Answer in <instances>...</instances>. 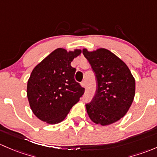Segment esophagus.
I'll return each instance as SVG.
<instances>
[{
	"label": "esophagus",
	"mask_w": 157,
	"mask_h": 157,
	"mask_svg": "<svg viewBox=\"0 0 157 157\" xmlns=\"http://www.w3.org/2000/svg\"><path fill=\"white\" fill-rule=\"evenodd\" d=\"M81 85H82V87H83V88H85V85H86V84H85V81H82V82H81Z\"/></svg>",
	"instance_id": "34e87169"
}]
</instances>
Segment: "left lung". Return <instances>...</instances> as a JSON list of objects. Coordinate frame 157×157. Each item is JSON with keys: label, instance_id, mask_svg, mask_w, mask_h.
Wrapping results in <instances>:
<instances>
[{"label": "left lung", "instance_id": "1", "mask_svg": "<svg viewBox=\"0 0 157 157\" xmlns=\"http://www.w3.org/2000/svg\"><path fill=\"white\" fill-rule=\"evenodd\" d=\"M97 78L96 94L86 109L92 122L108 125L127 113L135 94V80L126 64L105 48L82 50Z\"/></svg>", "mask_w": 157, "mask_h": 157}]
</instances>
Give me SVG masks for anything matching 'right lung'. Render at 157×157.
I'll list each match as a JSON object with an SVG mask.
<instances>
[{
  "instance_id": "obj_1",
  "label": "right lung",
  "mask_w": 157,
  "mask_h": 157,
  "mask_svg": "<svg viewBox=\"0 0 157 157\" xmlns=\"http://www.w3.org/2000/svg\"><path fill=\"white\" fill-rule=\"evenodd\" d=\"M81 53L79 49L57 48L32 70L27 97L33 113L43 122L51 125L62 122L83 95L85 88L75 82L76 69L71 67Z\"/></svg>"
}]
</instances>
